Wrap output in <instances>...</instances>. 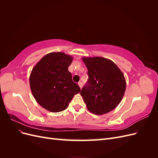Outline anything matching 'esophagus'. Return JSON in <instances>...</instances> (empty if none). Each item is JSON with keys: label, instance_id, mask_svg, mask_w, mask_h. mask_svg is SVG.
Returning <instances> with one entry per match:
<instances>
[{"label": "esophagus", "instance_id": "esophagus-1", "mask_svg": "<svg viewBox=\"0 0 158 158\" xmlns=\"http://www.w3.org/2000/svg\"><path fill=\"white\" fill-rule=\"evenodd\" d=\"M78 85H79V87L80 88V89H82V85H83L82 83V82H78Z\"/></svg>", "mask_w": 158, "mask_h": 158}]
</instances>
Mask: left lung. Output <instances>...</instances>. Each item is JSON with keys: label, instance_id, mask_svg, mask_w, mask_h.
I'll return each instance as SVG.
<instances>
[{"label": "left lung", "instance_id": "8db88e82", "mask_svg": "<svg viewBox=\"0 0 158 158\" xmlns=\"http://www.w3.org/2000/svg\"><path fill=\"white\" fill-rule=\"evenodd\" d=\"M88 69L89 79L81 90L89 111L103 114L115 109L126 90V80L122 71L113 62L101 56L82 57Z\"/></svg>", "mask_w": 158, "mask_h": 158}]
</instances>
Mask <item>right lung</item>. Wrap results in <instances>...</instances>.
<instances>
[{"instance_id": "add662e5", "label": "right lung", "mask_w": 158, "mask_h": 158, "mask_svg": "<svg viewBox=\"0 0 158 158\" xmlns=\"http://www.w3.org/2000/svg\"><path fill=\"white\" fill-rule=\"evenodd\" d=\"M73 60V57L64 52H50L33 68L30 76L31 93L36 102L47 111H63L74 95L80 92L68 70Z\"/></svg>"}]
</instances>
